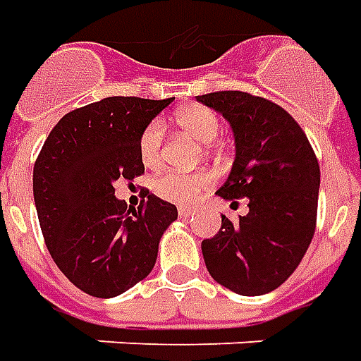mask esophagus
Listing matches in <instances>:
<instances>
[{
  "instance_id": "obj_1",
  "label": "esophagus",
  "mask_w": 361,
  "mask_h": 361,
  "mask_svg": "<svg viewBox=\"0 0 361 361\" xmlns=\"http://www.w3.org/2000/svg\"><path fill=\"white\" fill-rule=\"evenodd\" d=\"M191 209L190 207H180V209H178V215H180V217H190L191 215Z\"/></svg>"
}]
</instances>
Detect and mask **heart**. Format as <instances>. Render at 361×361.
Returning a JSON list of instances; mask_svg holds the SVG:
<instances>
[{"instance_id":"1","label":"heart","mask_w":361,"mask_h":361,"mask_svg":"<svg viewBox=\"0 0 361 361\" xmlns=\"http://www.w3.org/2000/svg\"><path fill=\"white\" fill-rule=\"evenodd\" d=\"M176 124L201 144H209L219 134V120L205 106L181 109L176 114ZM161 144H164V124L160 120H152L148 126L142 130L138 142L140 160L146 168L154 170L160 166ZM212 185L213 176L209 171H193V173L166 171L156 178L154 191L158 197L170 201V203L190 205Z\"/></svg>"}]
</instances>
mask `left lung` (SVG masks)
<instances>
[{"label": "left lung", "instance_id": "8db88e82", "mask_svg": "<svg viewBox=\"0 0 361 361\" xmlns=\"http://www.w3.org/2000/svg\"><path fill=\"white\" fill-rule=\"evenodd\" d=\"M221 112L235 136V161L217 190L223 200L249 201L239 221L221 215V229L203 239L213 279L243 296L279 288L296 271L314 237L320 166L298 122L261 97L219 90L197 97Z\"/></svg>", "mask_w": 361, "mask_h": 361}]
</instances>
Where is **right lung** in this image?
I'll return each instance as SVG.
<instances>
[{"mask_svg": "<svg viewBox=\"0 0 361 361\" xmlns=\"http://www.w3.org/2000/svg\"><path fill=\"white\" fill-rule=\"evenodd\" d=\"M173 98L109 97L65 114L33 168V197L47 249L82 293L112 298L144 281L164 231L178 219L168 201L144 191L138 209L116 200L114 183L144 173L142 130Z\"/></svg>", "mask_w": 361, "mask_h": 361, "instance_id": "right-lung-1", "label": "right lung"}]
</instances>
